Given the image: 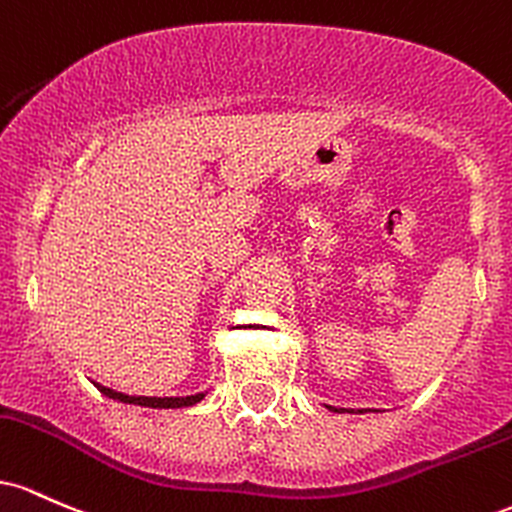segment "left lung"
Returning a JSON list of instances; mask_svg holds the SVG:
<instances>
[{
    "label": "left lung",
    "instance_id": "obj_1",
    "mask_svg": "<svg viewBox=\"0 0 512 512\" xmlns=\"http://www.w3.org/2000/svg\"><path fill=\"white\" fill-rule=\"evenodd\" d=\"M329 409H333V406H329ZM333 411H336V409H333Z\"/></svg>",
    "mask_w": 512,
    "mask_h": 512
}]
</instances>
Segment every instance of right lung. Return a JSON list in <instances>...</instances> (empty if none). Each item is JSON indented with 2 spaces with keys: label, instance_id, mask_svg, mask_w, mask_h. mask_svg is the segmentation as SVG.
Returning a JSON list of instances; mask_svg holds the SVG:
<instances>
[{
  "label": "right lung",
  "instance_id": "right-lung-1",
  "mask_svg": "<svg viewBox=\"0 0 512 512\" xmlns=\"http://www.w3.org/2000/svg\"><path fill=\"white\" fill-rule=\"evenodd\" d=\"M96 387H99V384H96ZM99 389L106 396H111V399L125 401V404L152 406V409H181V406L198 404V401L205 396V394H195V396H164V399H159V396H128V394L113 392V389H106V387H99Z\"/></svg>",
  "mask_w": 512,
  "mask_h": 512
}]
</instances>
